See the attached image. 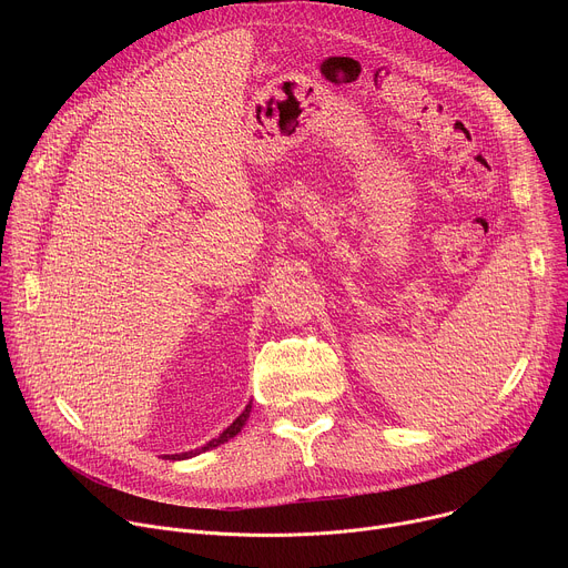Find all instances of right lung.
<instances>
[{
	"label": "right lung",
	"instance_id": "1",
	"mask_svg": "<svg viewBox=\"0 0 568 568\" xmlns=\"http://www.w3.org/2000/svg\"><path fill=\"white\" fill-rule=\"evenodd\" d=\"M250 412H252V404H247L245 407V412H242L217 438H213L211 443H206L202 449H193V452H184V454H173V456H164V458H173V460H184V458H193V456H197V454H202V452H206V449H213V447H217V445H222V443H226L229 438H233L242 427H245V423H247V418H250Z\"/></svg>",
	"mask_w": 568,
	"mask_h": 568
}]
</instances>
